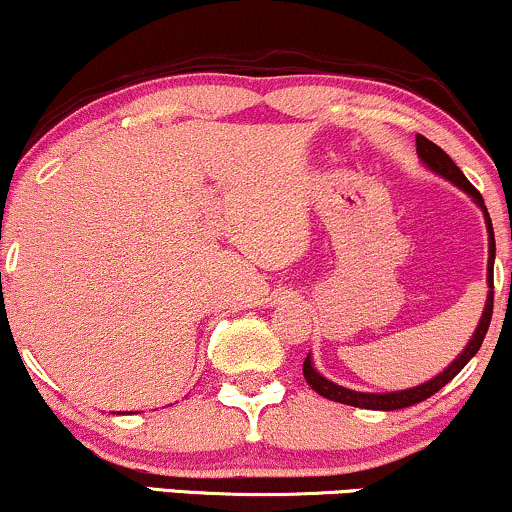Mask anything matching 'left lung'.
<instances>
[{
  "mask_svg": "<svg viewBox=\"0 0 512 512\" xmlns=\"http://www.w3.org/2000/svg\"><path fill=\"white\" fill-rule=\"evenodd\" d=\"M416 154H419L421 163H424V166L431 170V173H436L443 180L452 182L455 187H460L464 195L472 197V202L477 204V207L481 209V214H484L486 233H489V264H486V284H489V293H486L484 313H481L477 330H474L472 339H469L467 346L462 349V354L457 356L448 368H443V373H438L436 378L426 380V383H421L416 387H409V390H397V392H356V390H349V387L332 383V380H327L325 375L317 373V368L313 366V356L308 354V356H305V361H303L305 380H308V385L313 387L317 395L332 399V402L349 404V407H358V409H375V411H395V409L411 407V404L424 402V399L436 395L440 387L448 385L450 380L455 378V375L460 373V370L467 366L469 361H472V356L477 354L481 342H484L486 332H489L491 313H493V260H496V238H493V226H491L489 209L484 207V197H481L479 192L474 190L472 182L464 178L462 170L455 166V161H452V158L445 154L440 146L428 142L426 137H421V134H419V137H416Z\"/></svg>",
  "mask_w": 512,
  "mask_h": 512,
  "instance_id": "8db88e82",
  "label": "left lung"
}]
</instances>
